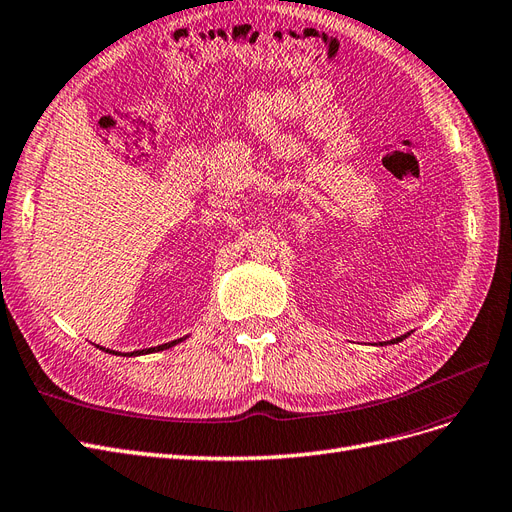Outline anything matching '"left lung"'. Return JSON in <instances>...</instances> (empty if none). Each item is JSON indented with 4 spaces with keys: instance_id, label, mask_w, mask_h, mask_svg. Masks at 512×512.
<instances>
[{
    "instance_id": "obj_1",
    "label": "left lung",
    "mask_w": 512,
    "mask_h": 512,
    "mask_svg": "<svg viewBox=\"0 0 512 512\" xmlns=\"http://www.w3.org/2000/svg\"><path fill=\"white\" fill-rule=\"evenodd\" d=\"M406 336H408V334H404V336H398V338H393V340H389V342H391V344H395V342H402ZM381 346H383V342H381Z\"/></svg>"
}]
</instances>
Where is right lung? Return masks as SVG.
<instances>
[{"label":"right lung","instance_id":"obj_1","mask_svg":"<svg viewBox=\"0 0 512 512\" xmlns=\"http://www.w3.org/2000/svg\"><path fill=\"white\" fill-rule=\"evenodd\" d=\"M185 338H178V340H172V342H166V344H159V346H151V349H142V351H134V353H129V355H146V353H155V351H166V349H170V346H174V344H178V342H183ZM97 349H102V351H106V353H112V355H117V351H110V349H104V346H97ZM121 355V353H119Z\"/></svg>","mask_w":512,"mask_h":512}]
</instances>
